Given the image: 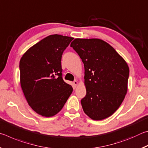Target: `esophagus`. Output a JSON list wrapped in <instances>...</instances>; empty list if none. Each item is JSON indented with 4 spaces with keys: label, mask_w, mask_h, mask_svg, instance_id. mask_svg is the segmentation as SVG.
<instances>
[{
    "label": "esophagus",
    "mask_w": 148,
    "mask_h": 148,
    "mask_svg": "<svg viewBox=\"0 0 148 148\" xmlns=\"http://www.w3.org/2000/svg\"><path fill=\"white\" fill-rule=\"evenodd\" d=\"M73 85H74L75 87L77 86V82L76 81V80H74V81L73 82Z\"/></svg>",
    "instance_id": "esophagus-1"
}]
</instances>
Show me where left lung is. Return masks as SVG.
<instances>
[{"instance_id":"8db88e82","label":"left lung","mask_w":148,"mask_h":148,"mask_svg":"<svg viewBox=\"0 0 148 148\" xmlns=\"http://www.w3.org/2000/svg\"><path fill=\"white\" fill-rule=\"evenodd\" d=\"M85 69L86 95L81 100L84 112L93 120L112 116L127 91L129 69L109 44L97 38H76L71 44Z\"/></svg>"}]
</instances>
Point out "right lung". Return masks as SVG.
<instances>
[{"instance_id": "add662e5", "label": "right lung", "mask_w": 148, "mask_h": 148, "mask_svg": "<svg viewBox=\"0 0 148 148\" xmlns=\"http://www.w3.org/2000/svg\"><path fill=\"white\" fill-rule=\"evenodd\" d=\"M74 39L53 34L34 45L19 62L20 83L27 101L37 114L51 117L60 112L73 89L62 79L61 58Z\"/></svg>"}]
</instances>
